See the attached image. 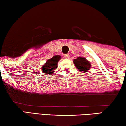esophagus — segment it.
Instances as JSON below:
<instances>
[{
    "mask_svg": "<svg viewBox=\"0 0 126 126\" xmlns=\"http://www.w3.org/2000/svg\"><path fill=\"white\" fill-rule=\"evenodd\" d=\"M64 57L65 59H69V54H65L64 55Z\"/></svg>",
    "mask_w": 126,
    "mask_h": 126,
    "instance_id": "esophagus-1",
    "label": "esophagus"
}]
</instances>
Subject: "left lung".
I'll use <instances>...</instances> for the list:
<instances>
[{
	"mask_svg": "<svg viewBox=\"0 0 126 126\" xmlns=\"http://www.w3.org/2000/svg\"><path fill=\"white\" fill-rule=\"evenodd\" d=\"M73 63L76 68L80 72H88L91 67L90 62L84 57H77V59H74Z\"/></svg>",
	"mask_w": 126,
	"mask_h": 126,
	"instance_id": "obj_1",
	"label": "left lung"
}]
</instances>
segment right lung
Here are the masks:
<instances>
[{
    "instance_id": "1",
    "label": "right lung",
    "mask_w": 126,
    "mask_h": 126,
    "mask_svg": "<svg viewBox=\"0 0 126 126\" xmlns=\"http://www.w3.org/2000/svg\"><path fill=\"white\" fill-rule=\"evenodd\" d=\"M61 58L60 55H54L52 58L48 59L46 63L42 66L41 71L44 74H47L50 76V74H52L55 69L57 68L58 63Z\"/></svg>"
}]
</instances>
